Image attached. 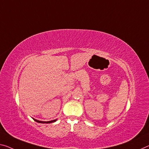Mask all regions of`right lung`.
<instances>
[{
    "label": "right lung",
    "mask_w": 149,
    "mask_h": 149,
    "mask_svg": "<svg viewBox=\"0 0 149 149\" xmlns=\"http://www.w3.org/2000/svg\"><path fill=\"white\" fill-rule=\"evenodd\" d=\"M34 119L36 122L39 123H53V122L56 121V120H57V119H55V120H52V121H38V120H36L35 119Z\"/></svg>",
    "instance_id": "right-lung-1"
}]
</instances>
